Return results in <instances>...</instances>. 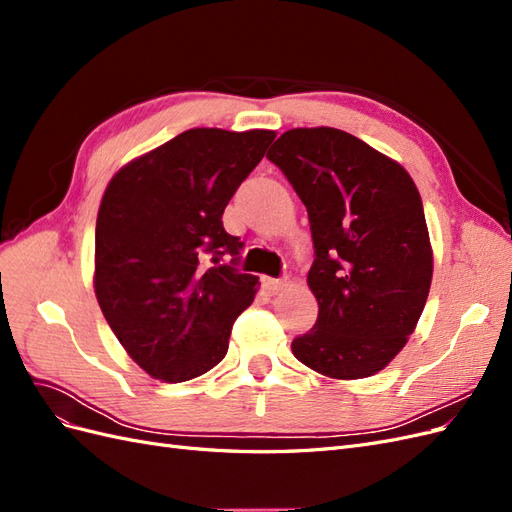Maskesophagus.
<instances>
[{
	"instance_id": "34e87169",
	"label": "esophagus",
	"mask_w": 512,
	"mask_h": 512,
	"mask_svg": "<svg viewBox=\"0 0 512 512\" xmlns=\"http://www.w3.org/2000/svg\"><path fill=\"white\" fill-rule=\"evenodd\" d=\"M262 288H265L267 294H277V292L284 288V282L282 280H273V277H265V280H262Z\"/></svg>"
}]
</instances>
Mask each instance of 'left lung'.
I'll list each match as a JSON object with an SVG mask.
<instances>
[{"mask_svg": "<svg viewBox=\"0 0 512 512\" xmlns=\"http://www.w3.org/2000/svg\"><path fill=\"white\" fill-rule=\"evenodd\" d=\"M267 158L303 200L314 241V329L292 354L337 380L389 365L414 333L433 273L423 200L406 168L344 130L294 128Z\"/></svg>", "mask_w": 512, "mask_h": 512, "instance_id": "1", "label": "left lung"}]
</instances>
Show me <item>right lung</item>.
I'll return each mask as SVG.
<instances>
[{
  "label": "right lung",
  "mask_w": 512,
  "mask_h": 512,
  "mask_svg": "<svg viewBox=\"0 0 512 512\" xmlns=\"http://www.w3.org/2000/svg\"><path fill=\"white\" fill-rule=\"evenodd\" d=\"M273 130H185L117 170L96 222L94 288L108 327L151 378L185 382L228 352L258 277L220 266L243 243L224 230L232 194Z\"/></svg>",
  "instance_id": "1"
}]
</instances>
